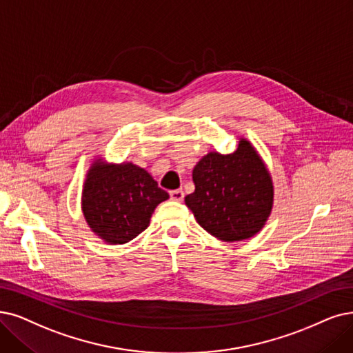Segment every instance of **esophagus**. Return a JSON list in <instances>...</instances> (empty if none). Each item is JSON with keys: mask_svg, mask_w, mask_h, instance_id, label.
<instances>
[{"mask_svg": "<svg viewBox=\"0 0 353 353\" xmlns=\"http://www.w3.org/2000/svg\"><path fill=\"white\" fill-rule=\"evenodd\" d=\"M169 195H171V199L175 200V201L184 200V191H182V190H172L171 192H169Z\"/></svg>", "mask_w": 353, "mask_h": 353, "instance_id": "obj_1", "label": "esophagus"}]
</instances>
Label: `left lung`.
I'll list each match as a JSON object with an SVG mask.
<instances>
[{
	"mask_svg": "<svg viewBox=\"0 0 353 353\" xmlns=\"http://www.w3.org/2000/svg\"><path fill=\"white\" fill-rule=\"evenodd\" d=\"M192 182L195 190L185 204L201 228L220 241L237 242L256 234L271 213V176L245 139L233 153H208L195 165Z\"/></svg>",
	"mask_w": 353,
	"mask_h": 353,
	"instance_id": "8db88e82",
	"label": "left lung"
}]
</instances>
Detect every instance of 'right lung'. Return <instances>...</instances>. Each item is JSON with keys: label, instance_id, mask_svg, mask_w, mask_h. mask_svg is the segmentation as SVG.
I'll return each instance as SVG.
<instances>
[{"label": "right lung", "instance_id": "obj_1", "mask_svg": "<svg viewBox=\"0 0 353 353\" xmlns=\"http://www.w3.org/2000/svg\"><path fill=\"white\" fill-rule=\"evenodd\" d=\"M169 194L143 168L133 163H94L82 192L90 228L108 243L121 245L142 233Z\"/></svg>", "mask_w": 353, "mask_h": 353}]
</instances>
